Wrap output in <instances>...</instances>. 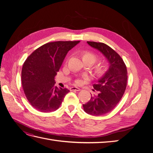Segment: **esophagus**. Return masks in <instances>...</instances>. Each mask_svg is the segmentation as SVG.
<instances>
[{
    "label": "esophagus",
    "mask_w": 153,
    "mask_h": 153,
    "mask_svg": "<svg viewBox=\"0 0 153 153\" xmlns=\"http://www.w3.org/2000/svg\"><path fill=\"white\" fill-rule=\"evenodd\" d=\"M70 89H71V91H80L81 90L80 88L76 87H71Z\"/></svg>",
    "instance_id": "34e87169"
}]
</instances>
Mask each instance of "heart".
Here are the masks:
<instances>
[{
	"mask_svg": "<svg viewBox=\"0 0 153 153\" xmlns=\"http://www.w3.org/2000/svg\"><path fill=\"white\" fill-rule=\"evenodd\" d=\"M82 59L85 61H91L92 63L95 62L98 59V55L93 52L91 51H84L82 53ZM106 71V66L103 62L98 63L95 67V72L98 75H101L105 73ZM81 81L80 80H77L76 81V84H80Z\"/></svg>",
	"mask_w": 153,
	"mask_h": 153,
	"instance_id": "heart-1",
	"label": "heart"
}]
</instances>
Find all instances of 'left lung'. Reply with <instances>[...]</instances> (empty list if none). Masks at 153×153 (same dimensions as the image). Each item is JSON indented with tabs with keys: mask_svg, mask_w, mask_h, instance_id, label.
<instances>
[{
	"mask_svg": "<svg viewBox=\"0 0 153 153\" xmlns=\"http://www.w3.org/2000/svg\"><path fill=\"white\" fill-rule=\"evenodd\" d=\"M87 43L100 50L110 63L108 70L98 84L93 85L94 89L98 91V95L91 96L83 105L86 113L98 116L112 111L122 98L127 85L128 72L121 57L109 46L94 41H87Z\"/></svg>",
	"mask_w": 153,
	"mask_h": 153,
	"instance_id": "obj_1",
	"label": "left lung"
}]
</instances>
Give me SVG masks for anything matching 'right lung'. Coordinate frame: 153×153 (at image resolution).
I'll use <instances>...</instances> for the list:
<instances>
[{
    "mask_svg": "<svg viewBox=\"0 0 153 153\" xmlns=\"http://www.w3.org/2000/svg\"><path fill=\"white\" fill-rule=\"evenodd\" d=\"M79 41L46 43L27 58L22 69V84L26 98L41 112L57 110L69 91L55 86L54 77L68 51Z\"/></svg>",
    "mask_w": 153,
    "mask_h": 153,
    "instance_id": "1",
    "label": "right lung"
}]
</instances>
